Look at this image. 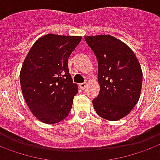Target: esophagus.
Listing matches in <instances>:
<instances>
[{"label": "esophagus", "mask_w": 160, "mask_h": 160, "mask_svg": "<svg viewBox=\"0 0 160 160\" xmlns=\"http://www.w3.org/2000/svg\"><path fill=\"white\" fill-rule=\"evenodd\" d=\"M86 82H84V83H80V87L81 88V89H85L86 88Z\"/></svg>", "instance_id": "1"}]
</instances>
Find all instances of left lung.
I'll use <instances>...</instances> for the list:
<instances>
[{
    "instance_id": "1",
    "label": "left lung",
    "mask_w": 160,
    "mask_h": 160,
    "mask_svg": "<svg viewBox=\"0 0 160 160\" xmlns=\"http://www.w3.org/2000/svg\"><path fill=\"white\" fill-rule=\"evenodd\" d=\"M98 63L100 92L92 100L98 115L116 121L126 116L140 98L142 71L130 47L109 35L86 36Z\"/></svg>"
}]
</instances>
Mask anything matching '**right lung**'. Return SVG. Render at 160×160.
Returning <instances> with one entry per match:
<instances>
[{"instance_id": "add662e5", "label": "right lung", "mask_w": 160, "mask_h": 160, "mask_svg": "<svg viewBox=\"0 0 160 160\" xmlns=\"http://www.w3.org/2000/svg\"><path fill=\"white\" fill-rule=\"evenodd\" d=\"M81 36L48 34L38 39L27 54L20 71L26 103L45 124H56L68 116L78 86L68 67V57Z\"/></svg>"}]
</instances>
